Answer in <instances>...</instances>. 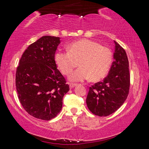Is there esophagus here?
Here are the masks:
<instances>
[{
	"instance_id": "34e87169",
	"label": "esophagus",
	"mask_w": 149,
	"mask_h": 149,
	"mask_svg": "<svg viewBox=\"0 0 149 149\" xmlns=\"http://www.w3.org/2000/svg\"><path fill=\"white\" fill-rule=\"evenodd\" d=\"M75 86H76V85L74 84H70V87L71 88V89H72V88L75 87Z\"/></svg>"
}]
</instances>
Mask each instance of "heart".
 Here are the masks:
<instances>
[{
  "label": "heart",
  "mask_w": 149,
  "mask_h": 149,
  "mask_svg": "<svg viewBox=\"0 0 149 149\" xmlns=\"http://www.w3.org/2000/svg\"><path fill=\"white\" fill-rule=\"evenodd\" d=\"M68 49H59L54 58L60 71L65 75H69L79 62L80 68L70 74V81H83L90 78L92 81H97L108 74L112 62L109 48L92 40L82 39L70 43Z\"/></svg>",
  "instance_id": "heart-1"
}]
</instances>
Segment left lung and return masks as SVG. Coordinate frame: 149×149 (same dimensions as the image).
I'll list each match as a JSON object with an SVG mask.
<instances>
[{
    "mask_svg": "<svg viewBox=\"0 0 149 149\" xmlns=\"http://www.w3.org/2000/svg\"><path fill=\"white\" fill-rule=\"evenodd\" d=\"M114 62L102 81L89 88L86 103L93 114L107 116L120 108L127 97L130 85L129 62L125 50L114 41Z\"/></svg>",
    "mask_w": 149,
    "mask_h": 149,
    "instance_id": "left-lung-1",
    "label": "left lung"
}]
</instances>
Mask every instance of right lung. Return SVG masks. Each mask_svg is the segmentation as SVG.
Returning a JSON list of instances; mask_svg holds the SVG:
<instances>
[{
    "mask_svg": "<svg viewBox=\"0 0 149 149\" xmlns=\"http://www.w3.org/2000/svg\"><path fill=\"white\" fill-rule=\"evenodd\" d=\"M60 37L43 36L30 45L19 60L16 87L20 102L32 116L50 120L62 108L69 85L58 70L54 56Z\"/></svg>",
    "mask_w": 149,
    "mask_h": 149,
    "instance_id": "right-lung-1",
    "label": "right lung"
}]
</instances>
